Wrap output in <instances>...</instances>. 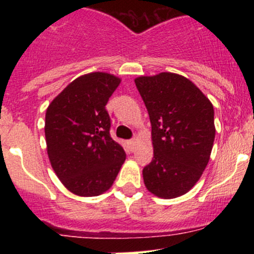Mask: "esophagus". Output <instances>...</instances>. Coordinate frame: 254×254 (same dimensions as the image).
<instances>
[{"mask_svg":"<svg viewBox=\"0 0 254 254\" xmlns=\"http://www.w3.org/2000/svg\"><path fill=\"white\" fill-rule=\"evenodd\" d=\"M136 142H137V140H136V139H131V140H130V141H129V145H130V147H131V148H134V146L136 145Z\"/></svg>","mask_w":254,"mask_h":254,"instance_id":"1","label":"esophagus"}]
</instances>
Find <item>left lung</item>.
I'll return each mask as SVG.
<instances>
[{
  "mask_svg": "<svg viewBox=\"0 0 254 254\" xmlns=\"http://www.w3.org/2000/svg\"><path fill=\"white\" fill-rule=\"evenodd\" d=\"M135 84L151 122L153 158L142 170L150 193L173 199L188 193L207 166L215 139L214 107L184 76H140Z\"/></svg>",
  "mask_w": 254,
  "mask_h": 254,
  "instance_id": "1",
  "label": "left lung"
}]
</instances>
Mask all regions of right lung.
<instances>
[{
	"label": "right lung",
	"instance_id": "add662e5",
	"mask_svg": "<svg viewBox=\"0 0 254 254\" xmlns=\"http://www.w3.org/2000/svg\"><path fill=\"white\" fill-rule=\"evenodd\" d=\"M120 79L107 72L82 75L49 104L45 139L51 167L67 190L97 196L114 183L127 155L111 137L106 111Z\"/></svg>",
	"mask_w": 254,
	"mask_h": 254
}]
</instances>
